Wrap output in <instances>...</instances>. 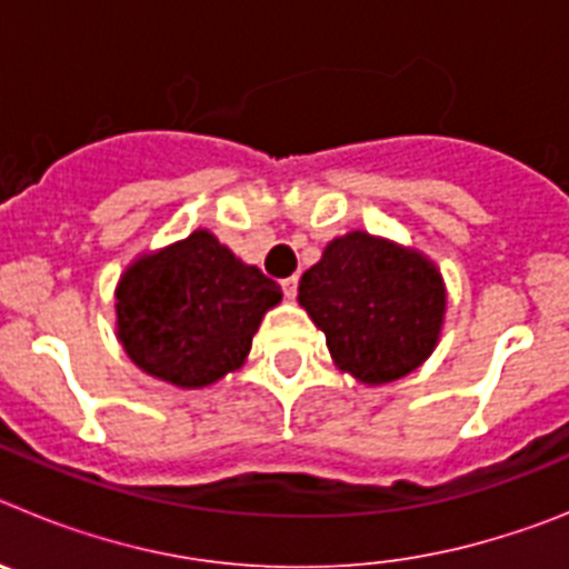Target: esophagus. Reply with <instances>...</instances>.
<instances>
[{
  "mask_svg": "<svg viewBox=\"0 0 569 569\" xmlns=\"http://www.w3.org/2000/svg\"><path fill=\"white\" fill-rule=\"evenodd\" d=\"M281 290H284V296H290V299H293V296L299 293V276H290V279H281Z\"/></svg>",
  "mask_w": 569,
  "mask_h": 569,
  "instance_id": "34e87169",
  "label": "esophagus"
}]
</instances>
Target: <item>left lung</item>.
I'll return each instance as SVG.
<instances>
[{
	"mask_svg": "<svg viewBox=\"0 0 569 569\" xmlns=\"http://www.w3.org/2000/svg\"><path fill=\"white\" fill-rule=\"evenodd\" d=\"M299 301L336 365L365 385L401 379L433 353L447 305L425 256L361 230L330 241L301 276Z\"/></svg>",
	"mask_w": 569,
	"mask_h": 569,
	"instance_id": "8db88e82",
	"label": "left lung"
}]
</instances>
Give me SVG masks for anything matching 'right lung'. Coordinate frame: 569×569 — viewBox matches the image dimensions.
<instances>
[{"instance_id":"obj_1","label":"right lung","mask_w":569,"mask_h":569,"mask_svg":"<svg viewBox=\"0 0 569 569\" xmlns=\"http://www.w3.org/2000/svg\"><path fill=\"white\" fill-rule=\"evenodd\" d=\"M281 288L208 230L130 264L116 288L119 341L144 373L204 387L248 359Z\"/></svg>"}]
</instances>
